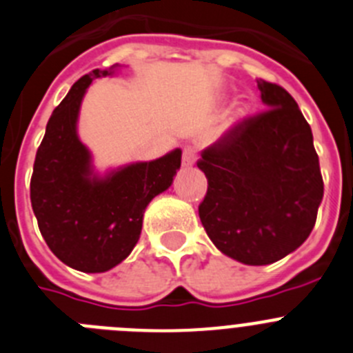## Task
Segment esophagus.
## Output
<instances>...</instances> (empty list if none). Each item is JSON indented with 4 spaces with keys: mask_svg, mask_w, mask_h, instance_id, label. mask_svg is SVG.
<instances>
[{
    "mask_svg": "<svg viewBox=\"0 0 353 353\" xmlns=\"http://www.w3.org/2000/svg\"><path fill=\"white\" fill-rule=\"evenodd\" d=\"M183 166H192L196 163V150L192 147H185L183 148Z\"/></svg>",
    "mask_w": 353,
    "mask_h": 353,
    "instance_id": "esophagus-1",
    "label": "esophagus"
}]
</instances>
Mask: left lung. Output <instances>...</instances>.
Here are the masks:
<instances>
[{
  "label": "left lung",
  "instance_id": "1",
  "mask_svg": "<svg viewBox=\"0 0 353 353\" xmlns=\"http://www.w3.org/2000/svg\"><path fill=\"white\" fill-rule=\"evenodd\" d=\"M257 89L266 112L229 129L198 161L208 179L203 228L222 254L248 266L301 247L324 198L312 128L297 103L263 79Z\"/></svg>",
  "mask_w": 353,
  "mask_h": 353
}]
</instances>
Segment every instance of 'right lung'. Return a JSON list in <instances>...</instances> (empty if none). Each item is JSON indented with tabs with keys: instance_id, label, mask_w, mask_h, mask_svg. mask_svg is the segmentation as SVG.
<instances>
[{
	"instance_id": "add662e5",
	"label": "right lung",
	"mask_w": 353,
	"mask_h": 353,
	"mask_svg": "<svg viewBox=\"0 0 353 353\" xmlns=\"http://www.w3.org/2000/svg\"><path fill=\"white\" fill-rule=\"evenodd\" d=\"M119 64L77 80L52 112L31 176V206L43 240L59 261L82 273H105L121 264L140 240L148 203L170 189L182 150L159 159L94 171L77 122L87 87Z\"/></svg>"
}]
</instances>
